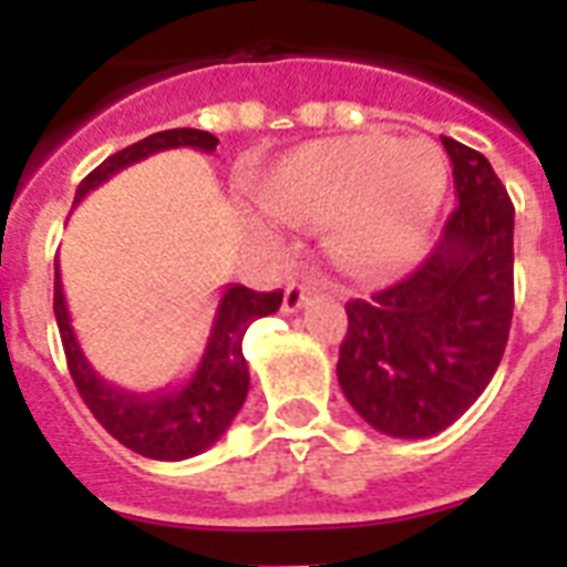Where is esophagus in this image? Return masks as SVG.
I'll return each mask as SVG.
<instances>
[{
  "label": "esophagus",
  "mask_w": 567,
  "mask_h": 567,
  "mask_svg": "<svg viewBox=\"0 0 567 567\" xmlns=\"http://www.w3.org/2000/svg\"><path fill=\"white\" fill-rule=\"evenodd\" d=\"M320 291L318 279H300V282H288L285 288V300H282V311L285 315H293V311H300L306 302Z\"/></svg>",
  "instance_id": "obj_1"
}]
</instances>
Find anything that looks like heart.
Instances as JSON below:
<instances>
[{"mask_svg": "<svg viewBox=\"0 0 567 567\" xmlns=\"http://www.w3.org/2000/svg\"><path fill=\"white\" fill-rule=\"evenodd\" d=\"M447 182V158L432 141L364 132L297 146L256 194L282 220H329V247L344 270L391 279L426 252Z\"/></svg>", "mask_w": 567, "mask_h": 567, "instance_id": "b5f03b06", "label": "heart"}]
</instances>
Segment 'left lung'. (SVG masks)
Masks as SVG:
<instances>
[{
  "label": "left lung",
  "instance_id": "1",
  "mask_svg": "<svg viewBox=\"0 0 567 567\" xmlns=\"http://www.w3.org/2000/svg\"><path fill=\"white\" fill-rule=\"evenodd\" d=\"M458 208L412 276L347 302L338 382L391 439H430L476 403L503 359L515 306V205L483 153L441 137Z\"/></svg>",
  "mask_w": 567,
  "mask_h": 567
}]
</instances>
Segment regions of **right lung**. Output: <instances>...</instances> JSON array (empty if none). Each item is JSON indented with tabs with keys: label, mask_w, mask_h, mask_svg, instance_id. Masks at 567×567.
<instances>
[{
	"label": "right lung",
	"mask_w": 567,
	"mask_h": 567,
	"mask_svg": "<svg viewBox=\"0 0 567 567\" xmlns=\"http://www.w3.org/2000/svg\"><path fill=\"white\" fill-rule=\"evenodd\" d=\"M217 144L220 141L203 128L155 132L137 144L109 155L96 171L87 173L82 185L75 188L73 205L82 203L84 196L100 188L102 182H109L111 176L144 162L150 155L179 150V146L214 153ZM279 306H282V291L261 293L244 288V285H226L196 371L185 382L158 388L150 394H137V391H123V388L111 385L93 371V364L87 362V355L75 338L73 323H70L61 270L55 265V320L61 344H64L66 368H70L79 394L93 412V417L109 430V435H114L123 447L135 450L146 458H158V462H182V458L199 456L229 430V423L240 412L249 391V368L244 350H240L244 336L252 320L274 315Z\"/></svg>",
	"instance_id": "1"
}]
</instances>
